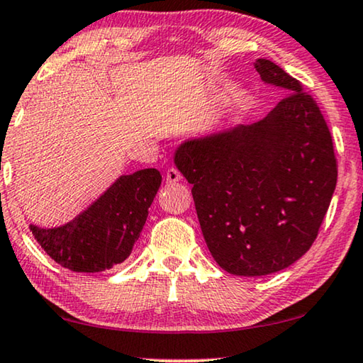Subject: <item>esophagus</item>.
Listing matches in <instances>:
<instances>
[{"mask_svg":"<svg viewBox=\"0 0 363 363\" xmlns=\"http://www.w3.org/2000/svg\"><path fill=\"white\" fill-rule=\"evenodd\" d=\"M181 181V172L176 169V167H169V169L166 171V182L167 184H176Z\"/></svg>","mask_w":363,"mask_h":363,"instance_id":"obj_1","label":"esophagus"}]
</instances>
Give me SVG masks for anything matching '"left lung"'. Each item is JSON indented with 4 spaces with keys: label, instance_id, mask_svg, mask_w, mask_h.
<instances>
[{
    "label": "left lung",
    "instance_id": "1",
    "mask_svg": "<svg viewBox=\"0 0 363 363\" xmlns=\"http://www.w3.org/2000/svg\"><path fill=\"white\" fill-rule=\"evenodd\" d=\"M254 68L285 91L262 121L186 138L174 164L192 184L200 228L221 269L261 277L310 250L337 181L333 138L301 84L266 58Z\"/></svg>",
    "mask_w": 363,
    "mask_h": 363
}]
</instances>
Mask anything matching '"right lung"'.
<instances>
[{
    "mask_svg": "<svg viewBox=\"0 0 363 363\" xmlns=\"http://www.w3.org/2000/svg\"><path fill=\"white\" fill-rule=\"evenodd\" d=\"M161 186L155 167L122 174L73 220L55 228H29L57 264L73 272H102L130 256Z\"/></svg>",
    "mask_w": 363,
    "mask_h": 363,
    "instance_id": "obj_1",
    "label": "right lung"
}]
</instances>
